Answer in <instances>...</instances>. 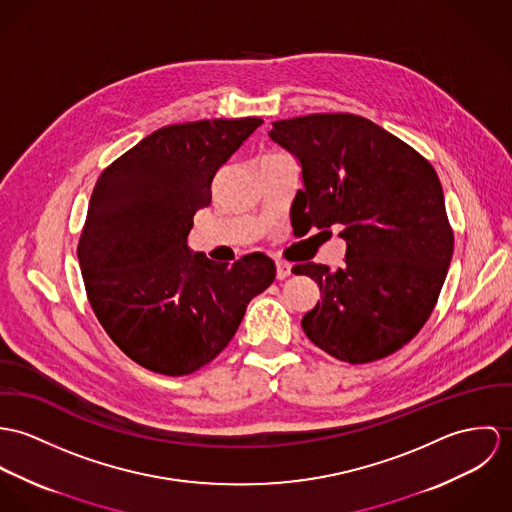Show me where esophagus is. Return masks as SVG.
<instances>
[{"mask_svg":"<svg viewBox=\"0 0 512 512\" xmlns=\"http://www.w3.org/2000/svg\"><path fill=\"white\" fill-rule=\"evenodd\" d=\"M290 265L288 263H283V261H277V279L279 281H283V279H286L288 275H290Z\"/></svg>","mask_w":512,"mask_h":512,"instance_id":"esophagus-1","label":"esophagus"}]
</instances>
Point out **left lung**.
Here are the masks:
<instances>
[{"label": "left lung", "instance_id": "left-lung-1", "mask_svg": "<svg viewBox=\"0 0 512 512\" xmlns=\"http://www.w3.org/2000/svg\"><path fill=\"white\" fill-rule=\"evenodd\" d=\"M269 135L302 165L300 224H340L347 241L336 273L316 263L292 267L322 294L302 318L304 334L351 365L395 353L430 318L454 253L434 167L361 115L292 117L275 121Z\"/></svg>", "mask_w": 512, "mask_h": 512}]
</instances>
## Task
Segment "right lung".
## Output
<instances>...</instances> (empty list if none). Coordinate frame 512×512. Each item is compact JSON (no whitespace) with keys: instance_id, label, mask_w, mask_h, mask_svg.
<instances>
[{"instance_id":"obj_1","label":"right lung","mask_w":512,"mask_h":512,"mask_svg":"<svg viewBox=\"0 0 512 512\" xmlns=\"http://www.w3.org/2000/svg\"><path fill=\"white\" fill-rule=\"evenodd\" d=\"M261 117L174 123L100 174L78 239L88 302L115 345L161 375H190L235 336L249 300L275 281L251 253L233 265L190 255L192 218Z\"/></svg>"}]
</instances>
